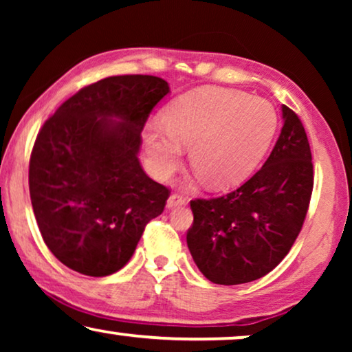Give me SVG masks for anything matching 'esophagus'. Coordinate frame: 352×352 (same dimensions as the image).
<instances>
[{
	"mask_svg": "<svg viewBox=\"0 0 352 352\" xmlns=\"http://www.w3.org/2000/svg\"><path fill=\"white\" fill-rule=\"evenodd\" d=\"M186 204V199L179 194H173L166 201V208H176V206H181Z\"/></svg>",
	"mask_w": 352,
	"mask_h": 352,
	"instance_id": "obj_1",
	"label": "esophagus"
}]
</instances>
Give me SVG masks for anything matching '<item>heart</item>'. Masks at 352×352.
<instances>
[{
    "instance_id": "heart-1",
    "label": "heart",
    "mask_w": 352,
    "mask_h": 352,
    "mask_svg": "<svg viewBox=\"0 0 352 352\" xmlns=\"http://www.w3.org/2000/svg\"><path fill=\"white\" fill-rule=\"evenodd\" d=\"M277 123L269 100L205 86L177 98L166 109L165 122L146 124L144 148L153 175L166 179L189 146V162L199 176L223 189L252 175L276 136Z\"/></svg>"
}]
</instances>
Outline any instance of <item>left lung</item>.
I'll list each match as a JSON object with an SVG mask.
<instances>
[{"label":"left lung","mask_w":352,"mask_h":352,"mask_svg":"<svg viewBox=\"0 0 352 352\" xmlns=\"http://www.w3.org/2000/svg\"><path fill=\"white\" fill-rule=\"evenodd\" d=\"M283 126L261 170L237 190L190 201L187 247L210 282L239 285L272 271L300 234L314 186L312 155L298 115L282 105Z\"/></svg>","instance_id":"1"}]
</instances>
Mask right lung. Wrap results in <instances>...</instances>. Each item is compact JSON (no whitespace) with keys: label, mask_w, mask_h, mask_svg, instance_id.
<instances>
[{"label":"right lung","mask_w":352,"mask_h":352,"mask_svg":"<svg viewBox=\"0 0 352 352\" xmlns=\"http://www.w3.org/2000/svg\"><path fill=\"white\" fill-rule=\"evenodd\" d=\"M170 93L152 75L109 76L67 99L38 133L28 168L43 240L67 267L91 277L131 259L170 190L138 153L152 109Z\"/></svg>","instance_id":"add662e5"}]
</instances>
